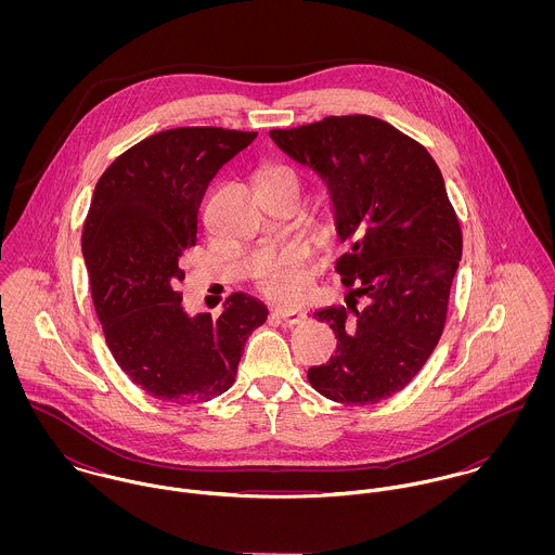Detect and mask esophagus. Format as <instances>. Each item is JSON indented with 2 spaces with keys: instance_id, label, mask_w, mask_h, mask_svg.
<instances>
[{
  "instance_id": "1",
  "label": "esophagus",
  "mask_w": 555,
  "mask_h": 555,
  "mask_svg": "<svg viewBox=\"0 0 555 555\" xmlns=\"http://www.w3.org/2000/svg\"><path fill=\"white\" fill-rule=\"evenodd\" d=\"M273 317L284 320L286 324H299L304 320V314L299 310H288V308H275Z\"/></svg>"
}]
</instances>
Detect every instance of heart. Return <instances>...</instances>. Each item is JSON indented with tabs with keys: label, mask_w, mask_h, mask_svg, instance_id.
<instances>
[{
	"label": "heart",
	"mask_w": 555,
	"mask_h": 555,
	"mask_svg": "<svg viewBox=\"0 0 555 555\" xmlns=\"http://www.w3.org/2000/svg\"><path fill=\"white\" fill-rule=\"evenodd\" d=\"M273 175H295L288 166H264L260 179ZM256 288L273 301H297L308 288V251L304 245L291 243L267 254L256 267Z\"/></svg>",
	"instance_id": "1"
}]
</instances>
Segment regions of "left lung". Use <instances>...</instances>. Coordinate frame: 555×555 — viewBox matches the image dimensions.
I'll return each mask as SVG.
<instances>
[{
  "label": "left lung",
  "mask_w": 555,
  "mask_h": 555,
  "mask_svg": "<svg viewBox=\"0 0 555 555\" xmlns=\"http://www.w3.org/2000/svg\"><path fill=\"white\" fill-rule=\"evenodd\" d=\"M269 137L322 177L348 243L335 264L348 301L314 312L337 350L308 380L346 405L396 396L438 346L462 258L442 172L421 143L370 115H333Z\"/></svg>",
  "instance_id": "left-lung-1"
}]
</instances>
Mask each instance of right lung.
Returning a JSON list of instances; mask_svg holds the SVG:
<instances>
[{
    "label": "right lung",
    "instance_id": "1",
    "mask_svg": "<svg viewBox=\"0 0 555 555\" xmlns=\"http://www.w3.org/2000/svg\"><path fill=\"white\" fill-rule=\"evenodd\" d=\"M254 139L211 126L164 130L95 183L82 227L93 308L117 365L162 401L201 403L229 391L247 337L267 320V306L245 293H233L218 318L188 317L179 293L205 190Z\"/></svg>",
    "mask_w": 555,
    "mask_h": 555
}]
</instances>
